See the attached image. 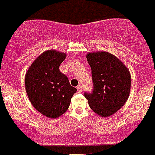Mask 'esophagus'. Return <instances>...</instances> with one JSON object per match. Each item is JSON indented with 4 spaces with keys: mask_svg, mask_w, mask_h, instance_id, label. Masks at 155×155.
Returning <instances> with one entry per match:
<instances>
[{
    "mask_svg": "<svg viewBox=\"0 0 155 155\" xmlns=\"http://www.w3.org/2000/svg\"><path fill=\"white\" fill-rule=\"evenodd\" d=\"M77 90H78V93H81L82 91V87H81V85H79L77 86Z\"/></svg>",
    "mask_w": 155,
    "mask_h": 155,
    "instance_id": "esophagus-1",
    "label": "esophagus"
}]
</instances>
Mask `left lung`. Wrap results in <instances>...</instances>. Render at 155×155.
Here are the masks:
<instances>
[{
  "instance_id": "8db88e82",
  "label": "left lung",
  "mask_w": 155,
  "mask_h": 155,
  "mask_svg": "<svg viewBox=\"0 0 155 155\" xmlns=\"http://www.w3.org/2000/svg\"><path fill=\"white\" fill-rule=\"evenodd\" d=\"M86 58L92 71L94 90L91 94L85 93V97L94 112L110 117L128 100L130 73L122 61L108 52H90Z\"/></svg>"
}]
</instances>
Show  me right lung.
I'll return each mask as SVG.
<instances>
[{"label":"right lung","mask_w":155,"mask_h":155,"mask_svg":"<svg viewBox=\"0 0 155 155\" xmlns=\"http://www.w3.org/2000/svg\"><path fill=\"white\" fill-rule=\"evenodd\" d=\"M65 58V53L46 50L33 61L25 77V90L31 104L49 118H58L65 114L77 91L59 70Z\"/></svg>","instance_id":"obj_1"}]
</instances>
